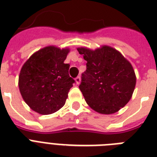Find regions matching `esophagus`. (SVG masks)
<instances>
[{"label":"esophagus","mask_w":157,"mask_h":157,"mask_svg":"<svg viewBox=\"0 0 157 157\" xmlns=\"http://www.w3.org/2000/svg\"><path fill=\"white\" fill-rule=\"evenodd\" d=\"M75 81H76V84H77V85H79V84L81 83V77H80V76H77V77L75 79Z\"/></svg>","instance_id":"1"}]
</instances>
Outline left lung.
<instances>
[{
    "label": "left lung",
    "instance_id": "8db88e82",
    "mask_svg": "<svg viewBox=\"0 0 157 157\" xmlns=\"http://www.w3.org/2000/svg\"><path fill=\"white\" fill-rule=\"evenodd\" d=\"M87 61L79 88L87 104L101 114H112L130 100L136 85L133 67L119 51L103 45L77 48Z\"/></svg>",
    "mask_w": 157,
    "mask_h": 157
}]
</instances>
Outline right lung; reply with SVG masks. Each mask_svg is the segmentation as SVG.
I'll return each mask as SVG.
<instances>
[{
  "instance_id": "obj_1",
  "label": "right lung",
  "mask_w": 157,
  "mask_h": 157,
  "mask_svg": "<svg viewBox=\"0 0 157 157\" xmlns=\"http://www.w3.org/2000/svg\"><path fill=\"white\" fill-rule=\"evenodd\" d=\"M69 49L47 46L34 53L23 64L18 87L25 103L39 114L49 115L65 104L75 80L64 63Z\"/></svg>"
}]
</instances>
